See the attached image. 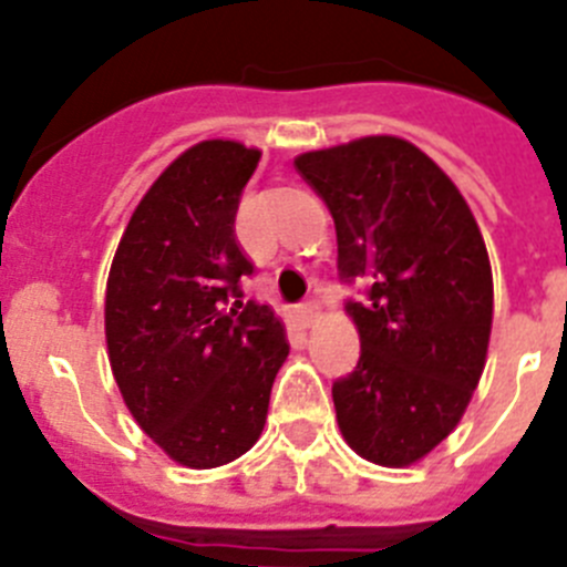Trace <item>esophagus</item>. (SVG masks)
<instances>
[{
    "label": "esophagus",
    "instance_id": "esophagus-1",
    "mask_svg": "<svg viewBox=\"0 0 567 567\" xmlns=\"http://www.w3.org/2000/svg\"><path fill=\"white\" fill-rule=\"evenodd\" d=\"M296 313H299V321H302L305 328H310V324L316 321V316H319V302H316V299H310V302H302Z\"/></svg>",
    "mask_w": 567,
    "mask_h": 567
}]
</instances>
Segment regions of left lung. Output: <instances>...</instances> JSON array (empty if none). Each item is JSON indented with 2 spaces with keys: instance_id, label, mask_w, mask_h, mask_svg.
Listing matches in <instances>:
<instances>
[{
  "instance_id": "8db88e82",
  "label": "left lung",
  "mask_w": 567,
  "mask_h": 567,
  "mask_svg": "<svg viewBox=\"0 0 567 567\" xmlns=\"http://www.w3.org/2000/svg\"><path fill=\"white\" fill-rule=\"evenodd\" d=\"M296 172L336 223L359 364L333 381L336 421L364 461L410 466L455 430L486 367L494 285L457 186L404 137L305 152Z\"/></svg>"
}]
</instances>
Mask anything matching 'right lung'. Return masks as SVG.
Masks as SVG:
<instances>
[{
  "label": "right lung",
  "instance_id": "obj_1",
  "mask_svg": "<svg viewBox=\"0 0 567 567\" xmlns=\"http://www.w3.org/2000/svg\"><path fill=\"white\" fill-rule=\"evenodd\" d=\"M259 155L203 141L172 161L137 203L106 279V350L124 404L188 468L246 455L288 359L282 321L239 290L254 265L234 217Z\"/></svg>",
  "mask_w": 567,
  "mask_h": 567
}]
</instances>
